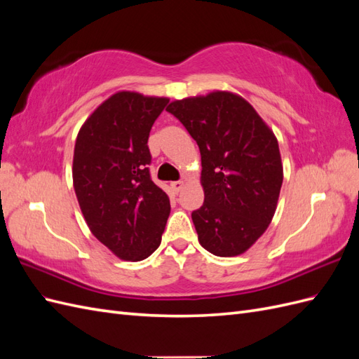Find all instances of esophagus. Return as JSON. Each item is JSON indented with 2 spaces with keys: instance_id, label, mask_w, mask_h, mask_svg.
Returning a JSON list of instances; mask_svg holds the SVG:
<instances>
[{
  "instance_id": "esophagus-1",
  "label": "esophagus",
  "mask_w": 359,
  "mask_h": 359,
  "mask_svg": "<svg viewBox=\"0 0 359 359\" xmlns=\"http://www.w3.org/2000/svg\"><path fill=\"white\" fill-rule=\"evenodd\" d=\"M170 187H172L173 191L178 193V191H181V189L184 187V181H172V182H170Z\"/></svg>"
}]
</instances>
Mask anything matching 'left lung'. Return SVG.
<instances>
[{
    "label": "left lung",
    "mask_w": 359,
    "mask_h": 359,
    "mask_svg": "<svg viewBox=\"0 0 359 359\" xmlns=\"http://www.w3.org/2000/svg\"><path fill=\"white\" fill-rule=\"evenodd\" d=\"M201 151L203 205L191 212L201 245L220 257L243 255L273 220L283 184L277 137L241 95L212 91L172 102Z\"/></svg>",
    "instance_id": "left-lung-1"
}]
</instances>
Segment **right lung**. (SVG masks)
Listing matches in <instances>:
<instances>
[{
  "label": "right lung",
  "mask_w": 359,
  "mask_h": 359,
  "mask_svg": "<svg viewBox=\"0 0 359 359\" xmlns=\"http://www.w3.org/2000/svg\"><path fill=\"white\" fill-rule=\"evenodd\" d=\"M166 97L118 91L86 118L74 144L73 187L91 233L123 260L161 243L170 203L149 177L151 127Z\"/></svg>",
  "instance_id": "1"
}]
</instances>
